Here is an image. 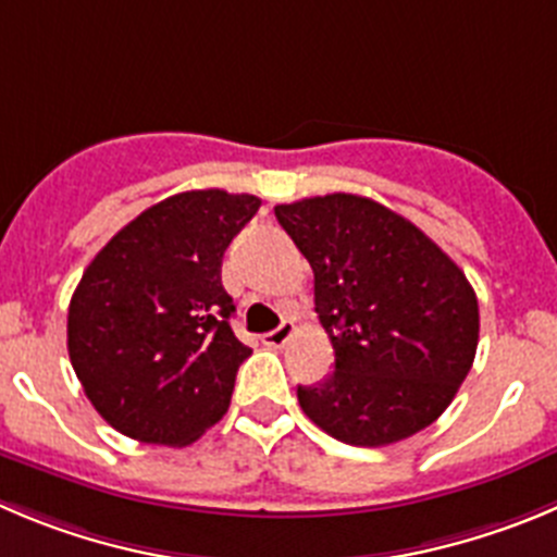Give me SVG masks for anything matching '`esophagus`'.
<instances>
[{
  "mask_svg": "<svg viewBox=\"0 0 557 557\" xmlns=\"http://www.w3.org/2000/svg\"><path fill=\"white\" fill-rule=\"evenodd\" d=\"M294 332H296L294 321H283L277 330H272V332H267V335H263V343H267V346H272V349H283L285 343L294 337Z\"/></svg>",
  "mask_w": 557,
  "mask_h": 557,
  "instance_id": "1",
  "label": "esophagus"
}]
</instances>
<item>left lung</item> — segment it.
I'll list each match as a JSON object with an SVG mask.
<instances>
[{
	"label": "left lung",
	"instance_id": "obj_1",
	"mask_svg": "<svg viewBox=\"0 0 557 557\" xmlns=\"http://www.w3.org/2000/svg\"><path fill=\"white\" fill-rule=\"evenodd\" d=\"M274 216L313 269L315 313L335 349L324 382L296 387L302 412L360 448L434 423L475 360L478 299L465 272L371 197H305Z\"/></svg>",
	"mask_w": 557,
	"mask_h": 557
}]
</instances>
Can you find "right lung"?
Listing matches in <instances>:
<instances>
[{
  "instance_id": "right-lung-1",
  "label": "right lung",
  "mask_w": 557,
  "mask_h": 557,
  "mask_svg": "<svg viewBox=\"0 0 557 557\" xmlns=\"http://www.w3.org/2000/svg\"><path fill=\"white\" fill-rule=\"evenodd\" d=\"M255 195L181 191L109 238L67 308V355L96 412L121 434L184 448L231 407L252 355L231 330L222 255Z\"/></svg>"
}]
</instances>
